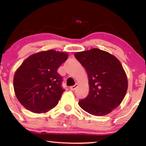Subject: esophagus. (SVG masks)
Listing matches in <instances>:
<instances>
[{"label":"esophagus","mask_w":146,"mask_h":146,"mask_svg":"<svg viewBox=\"0 0 146 146\" xmlns=\"http://www.w3.org/2000/svg\"><path fill=\"white\" fill-rule=\"evenodd\" d=\"M78 84H75L74 86H70V90H75L77 88H78Z\"/></svg>","instance_id":"esophagus-1"}]
</instances>
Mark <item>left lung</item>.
I'll return each instance as SVG.
<instances>
[{"instance_id": "left-lung-1", "label": "left lung", "mask_w": 146, "mask_h": 146, "mask_svg": "<svg viewBox=\"0 0 146 146\" xmlns=\"http://www.w3.org/2000/svg\"><path fill=\"white\" fill-rule=\"evenodd\" d=\"M74 56L86 70L89 85L88 96L79 101V106L95 116L111 113L123 101L128 89L126 73L119 60L97 48Z\"/></svg>"}]
</instances>
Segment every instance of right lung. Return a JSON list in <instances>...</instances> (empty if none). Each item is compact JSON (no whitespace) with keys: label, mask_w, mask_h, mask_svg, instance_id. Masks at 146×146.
<instances>
[{"label":"right lung","mask_w":146,"mask_h":146,"mask_svg":"<svg viewBox=\"0 0 146 146\" xmlns=\"http://www.w3.org/2000/svg\"><path fill=\"white\" fill-rule=\"evenodd\" d=\"M65 52L51 49L33 53L23 61L14 76L15 95L26 109L44 113L56 107L64 91L57 72L68 58Z\"/></svg>","instance_id":"obj_1"}]
</instances>
